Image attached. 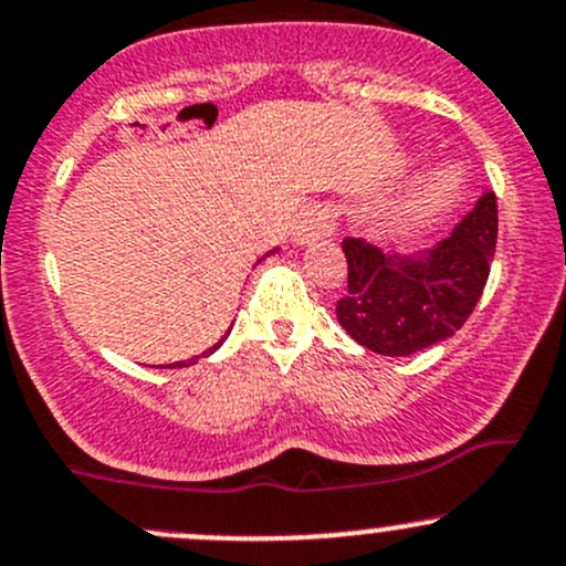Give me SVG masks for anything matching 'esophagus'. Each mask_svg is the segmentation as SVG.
<instances>
[{
  "mask_svg": "<svg viewBox=\"0 0 566 566\" xmlns=\"http://www.w3.org/2000/svg\"><path fill=\"white\" fill-rule=\"evenodd\" d=\"M333 233L331 217L323 211V208H306L293 224V241L298 247H308L314 241H323Z\"/></svg>",
  "mask_w": 566,
  "mask_h": 566,
  "instance_id": "esophagus-1",
  "label": "esophagus"
}]
</instances>
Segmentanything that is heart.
<instances>
[{"label":"heart","instance_id":"obj_1","mask_svg":"<svg viewBox=\"0 0 566 566\" xmlns=\"http://www.w3.org/2000/svg\"><path fill=\"white\" fill-rule=\"evenodd\" d=\"M463 176L453 165H439L426 178H420L403 200L385 213V224L388 228H415V224L426 222V219L437 217L444 208L455 203L461 195Z\"/></svg>","mask_w":566,"mask_h":566}]
</instances>
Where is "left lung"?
Here are the masks:
<instances>
[{"instance_id":"left-lung-1","label":"left lung","mask_w":566,"mask_h":566,"mask_svg":"<svg viewBox=\"0 0 566 566\" xmlns=\"http://www.w3.org/2000/svg\"><path fill=\"white\" fill-rule=\"evenodd\" d=\"M496 230V195L485 189L453 233L420 252L385 254L347 238V295L336 303L342 328L388 358L448 342L483 295Z\"/></svg>"}]
</instances>
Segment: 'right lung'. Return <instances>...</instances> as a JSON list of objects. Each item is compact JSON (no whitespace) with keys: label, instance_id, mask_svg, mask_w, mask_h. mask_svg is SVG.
Segmentation results:
<instances>
[{"label":"right lung","instance_id":"1","mask_svg":"<svg viewBox=\"0 0 566 566\" xmlns=\"http://www.w3.org/2000/svg\"><path fill=\"white\" fill-rule=\"evenodd\" d=\"M273 252H279V247H276V249H271V252H268V254H263V260H265V258H271ZM258 263H260V260H258ZM228 333H230V331H228ZM228 333H224V336L219 338V342L213 344V347H208V349H206V355L217 353V349L222 347V344H224V338H228ZM192 363H195V360H178V363H168V366H165V368H184V366H192Z\"/></svg>","mask_w":566,"mask_h":566}]
</instances>
